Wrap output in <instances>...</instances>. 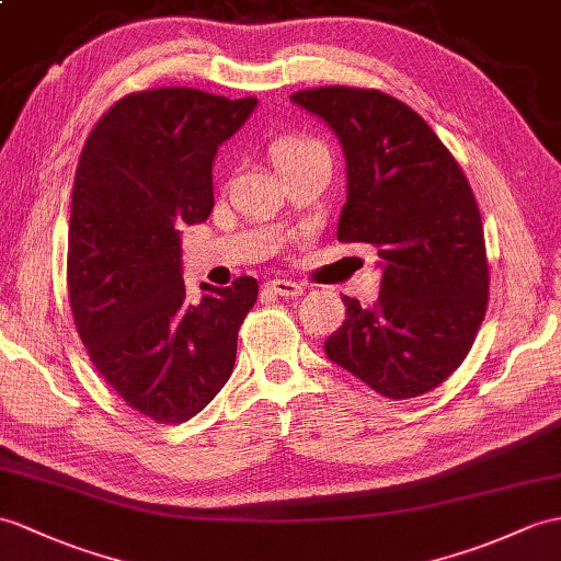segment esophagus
<instances>
[{
  "label": "esophagus",
  "mask_w": 561,
  "mask_h": 561,
  "mask_svg": "<svg viewBox=\"0 0 561 561\" xmlns=\"http://www.w3.org/2000/svg\"><path fill=\"white\" fill-rule=\"evenodd\" d=\"M265 291L275 294V296H284V298H294L304 294V286L291 279H272L265 284Z\"/></svg>",
  "instance_id": "esophagus-1"
}]
</instances>
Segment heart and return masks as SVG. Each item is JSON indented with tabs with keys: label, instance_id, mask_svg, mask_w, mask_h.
<instances>
[{
	"label": "heart",
	"instance_id": "1",
	"mask_svg": "<svg viewBox=\"0 0 561 561\" xmlns=\"http://www.w3.org/2000/svg\"><path fill=\"white\" fill-rule=\"evenodd\" d=\"M270 158H272V162H275L277 172L284 174L306 160L328 158V150H324L322 142L316 138L301 136V134H289V136H282L272 142Z\"/></svg>",
	"mask_w": 561,
	"mask_h": 561
}]
</instances>
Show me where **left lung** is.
I'll use <instances>...</instances> for the list:
<instances>
[{
    "label": "left lung",
    "instance_id": "8db88e82",
    "mask_svg": "<svg viewBox=\"0 0 561 561\" xmlns=\"http://www.w3.org/2000/svg\"><path fill=\"white\" fill-rule=\"evenodd\" d=\"M342 142L346 205L336 239L370 243L382 282L373 308L344 296L328 358L377 394L421 397L471 351L488 310V257L476 195L459 162L409 104L373 88L298 90Z\"/></svg>",
    "mask_w": 561,
    "mask_h": 561
}]
</instances>
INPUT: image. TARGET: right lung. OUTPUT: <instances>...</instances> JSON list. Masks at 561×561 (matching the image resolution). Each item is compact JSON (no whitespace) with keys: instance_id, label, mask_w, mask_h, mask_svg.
<instances>
[{"instance_id":"1","label":"right lung","mask_w":561,"mask_h":561,"mask_svg":"<svg viewBox=\"0 0 561 561\" xmlns=\"http://www.w3.org/2000/svg\"><path fill=\"white\" fill-rule=\"evenodd\" d=\"M195 88H154L102 114L78 160L67 284L95 370L154 423H184L215 399L237 360L253 277L186 298L179 227L213 213V162L255 110Z\"/></svg>"}]
</instances>
